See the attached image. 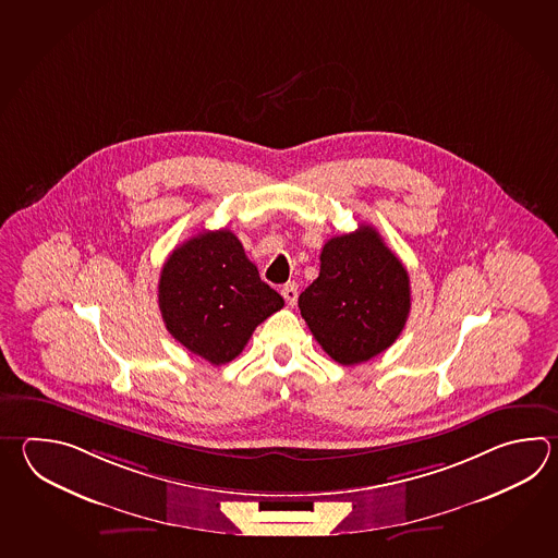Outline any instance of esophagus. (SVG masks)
I'll return each mask as SVG.
<instances>
[{"label":"esophagus","instance_id":"1","mask_svg":"<svg viewBox=\"0 0 558 558\" xmlns=\"http://www.w3.org/2000/svg\"><path fill=\"white\" fill-rule=\"evenodd\" d=\"M282 296H284L286 302H288V306H294L298 300V286L286 284L284 288H282Z\"/></svg>","mask_w":558,"mask_h":558}]
</instances>
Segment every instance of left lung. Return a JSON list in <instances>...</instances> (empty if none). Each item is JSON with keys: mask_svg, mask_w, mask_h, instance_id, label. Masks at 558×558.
<instances>
[{"mask_svg": "<svg viewBox=\"0 0 558 558\" xmlns=\"http://www.w3.org/2000/svg\"><path fill=\"white\" fill-rule=\"evenodd\" d=\"M307 328L341 365H355L387 350L410 316V276L376 228L328 240L319 276L298 298Z\"/></svg>", "mask_w": 558, "mask_h": 558, "instance_id": "obj_1", "label": "left lung"}]
</instances>
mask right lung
<instances>
[{"instance_id":"1","label":"right lung","mask_w":558,"mask_h":558,"mask_svg":"<svg viewBox=\"0 0 558 558\" xmlns=\"http://www.w3.org/2000/svg\"><path fill=\"white\" fill-rule=\"evenodd\" d=\"M282 306L284 298L262 282L227 228L186 240L160 270L159 307L167 330L213 365L232 362L256 326Z\"/></svg>"}]
</instances>
